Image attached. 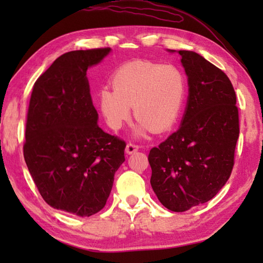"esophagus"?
I'll return each instance as SVG.
<instances>
[{
    "mask_svg": "<svg viewBox=\"0 0 263 263\" xmlns=\"http://www.w3.org/2000/svg\"><path fill=\"white\" fill-rule=\"evenodd\" d=\"M139 149V146L136 145V144H131V142H128V144L126 145V148H125V152L127 154H132L137 152V151Z\"/></svg>",
    "mask_w": 263,
    "mask_h": 263,
    "instance_id": "esophagus-1",
    "label": "esophagus"
}]
</instances>
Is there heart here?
Listing matches in <instances>:
<instances>
[{
    "mask_svg": "<svg viewBox=\"0 0 263 263\" xmlns=\"http://www.w3.org/2000/svg\"><path fill=\"white\" fill-rule=\"evenodd\" d=\"M112 88H102L97 102L106 124L119 130L131 117L138 118L137 136L171 128L183 108L186 83L174 65L136 60L121 66L111 78Z\"/></svg>",
    "mask_w": 263,
    "mask_h": 263,
    "instance_id": "heart-1",
    "label": "heart"
}]
</instances>
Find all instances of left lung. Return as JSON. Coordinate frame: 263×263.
Masks as SVG:
<instances>
[{
  "instance_id": "1",
  "label": "left lung",
  "mask_w": 263,
  "mask_h": 263,
  "mask_svg": "<svg viewBox=\"0 0 263 263\" xmlns=\"http://www.w3.org/2000/svg\"><path fill=\"white\" fill-rule=\"evenodd\" d=\"M179 54L188 77L185 112L179 130L148 154L151 185L174 212L209 202L225 185L239 138L237 96L228 75L198 53Z\"/></svg>"
}]
</instances>
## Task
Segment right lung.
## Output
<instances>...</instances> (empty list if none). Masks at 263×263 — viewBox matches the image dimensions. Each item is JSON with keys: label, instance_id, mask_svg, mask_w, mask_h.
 <instances>
[{"label": "right lung", "instance_id": "1", "mask_svg": "<svg viewBox=\"0 0 263 263\" xmlns=\"http://www.w3.org/2000/svg\"><path fill=\"white\" fill-rule=\"evenodd\" d=\"M110 47L60 55L35 81L25 126L24 159L48 205L80 217L104 208L125 161V141L97 124L87 69Z\"/></svg>", "mask_w": 263, "mask_h": 263}]
</instances>
